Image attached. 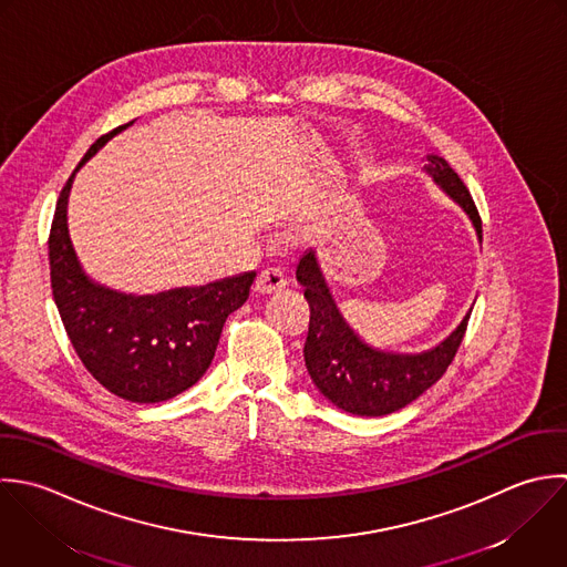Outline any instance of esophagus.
<instances>
[{"instance_id":"34e87169","label":"esophagus","mask_w":567,"mask_h":567,"mask_svg":"<svg viewBox=\"0 0 567 567\" xmlns=\"http://www.w3.org/2000/svg\"><path fill=\"white\" fill-rule=\"evenodd\" d=\"M285 285H287L285 274H282L280 269H274V267L262 269V271L258 274V278H256V291H258V293H276V291H280Z\"/></svg>"}]
</instances>
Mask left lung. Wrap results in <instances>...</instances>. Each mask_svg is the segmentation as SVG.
<instances>
[{
    "instance_id": "left-lung-1",
    "label": "left lung",
    "mask_w": 567,
    "mask_h": 567,
    "mask_svg": "<svg viewBox=\"0 0 567 567\" xmlns=\"http://www.w3.org/2000/svg\"><path fill=\"white\" fill-rule=\"evenodd\" d=\"M424 172L466 212L482 243L480 212L457 172L437 154L426 156ZM296 278L305 287L311 309L309 336L305 342V364L318 391L338 409L380 417L395 413L429 391L453 362L471 318V311L433 349L422 353H395L367 344L344 320L327 285L316 249L305 251L296 265Z\"/></svg>"
}]
</instances>
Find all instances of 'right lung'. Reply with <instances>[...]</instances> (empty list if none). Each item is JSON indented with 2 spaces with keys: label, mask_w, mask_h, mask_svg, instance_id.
<instances>
[{
  "label": "right lung",
  "mask_w": 567,
  "mask_h": 567,
  "mask_svg": "<svg viewBox=\"0 0 567 567\" xmlns=\"http://www.w3.org/2000/svg\"><path fill=\"white\" fill-rule=\"evenodd\" d=\"M132 123L99 136L63 185L48 238L50 285L65 333L92 378L127 402L156 404L203 378L223 324L247 302L256 271L147 296L110 289L83 271L68 234L72 178Z\"/></svg>",
  "instance_id": "right-lung-1"
}]
</instances>
